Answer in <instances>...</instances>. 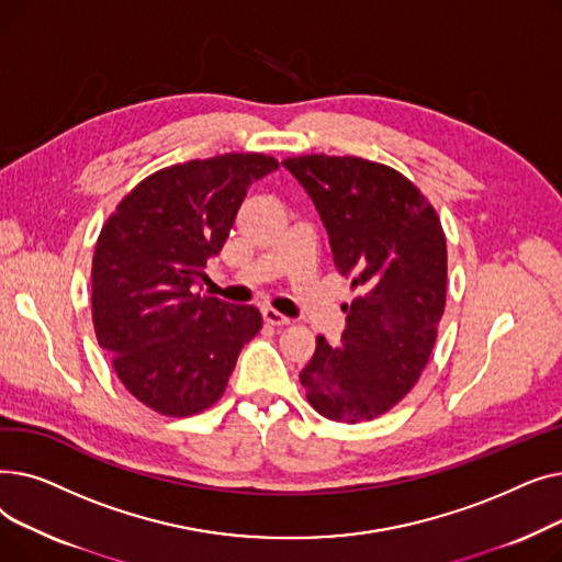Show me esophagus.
Returning a JSON list of instances; mask_svg holds the SVG:
<instances>
[{
    "label": "esophagus",
    "mask_w": 562,
    "mask_h": 562,
    "mask_svg": "<svg viewBox=\"0 0 562 562\" xmlns=\"http://www.w3.org/2000/svg\"><path fill=\"white\" fill-rule=\"evenodd\" d=\"M261 316H263L266 323H271V326H286V323H291L289 316L280 314V312L273 310V307H263V310H261Z\"/></svg>",
    "instance_id": "esophagus-1"
}]
</instances>
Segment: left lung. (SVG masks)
Returning a JSON list of instances; mask_svg holds the SVG:
<instances>
[{"label":"left lung","mask_w":562,"mask_h":562,"mask_svg":"<svg viewBox=\"0 0 562 562\" xmlns=\"http://www.w3.org/2000/svg\"><path fill=\"white\" fill-rule=\"evenodd\" d=\"M282 166L312 198L337 271L358 286L341 346L316 339L301 371L310 405L333 422L385 415L419 380L447 303V239L407 177L360 157L305 155Z\"/></svg>","instance_id":"obj_1"}]
</instances>
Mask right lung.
Masks as SVG:
<instances>
[{"instance_id": "add662e5", "label": "right lung", "mask_w": 562, "mask_h": 562, "mask_svg": "<svg viewBox=\"0 0 562 562\" xmlns=\"http://www.w3.org/2000/svg\"><path fill=\"white\" fill-rule=\"evenodd\" d=\"M263 155H221L157 170L104 223L93 255V326L123 385L166 417L214 405L259 333L252 305L200 296L206 259L225 246ZM202 289V286H200Z\"/></svg>"}]
</instances>
